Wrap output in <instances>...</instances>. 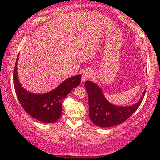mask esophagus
<instances>
[{"mask_svg": "<svg viewBox=\"0 0 160 160\" xmlns=\"http://www.w3.org/2000/svg\"><path fill=\"white\" fill-rule=\"evenodd\" d=\"M92 76V72L90 70H85L82 76V82H85L86 80H88L89 78H90Z\"/></svg>", "mask_w": 160, "mask_h": 160, "instance_id": "obj_1", "label": "esophagus"}]
</instances>
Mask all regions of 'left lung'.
Here are the masks:
<instances>
[{
	"instance_id": "left-lung-1",
	"label": "left lung",
	"mask_w": 160,
	"mask_h": 160,
	"mask_svg": "<svg viewBox=\"0 0 160 160\" xmlns=\"http://www.w3.org/2000/svg\"><path fill=\"white\" fill-rule=\"evenodd\" d=\"M89 98V116L96 126L106 128L123 123L133 113L141 104L145 91L136 104L129 107H117L105 98L101 89L91 81L85 82Z\"/></svg>"
}]
</instances>
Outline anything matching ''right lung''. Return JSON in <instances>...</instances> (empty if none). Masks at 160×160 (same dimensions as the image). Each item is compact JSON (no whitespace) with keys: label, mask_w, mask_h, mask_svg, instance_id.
<instances>
[{"label":"right lung","mask_w":160,"mask_h":160,"mask_svg":"<svg viewBox=\"0 0 160 160\" xmlns=\"http://www.w3.org/2000/svg\"><path fill=\"white\" fill-rule=\"evenodd\" d=\"M19 54L16 59L13 73L16 95L24 110L32 117L42 122L51 123L61 116L64 99L72 89L80 85L81 75L70 78L62 82L55 90L49 92L37 94L31 93L22 88L18 78L17 65Z\"/></svg>","instance_id":"1"}]
</instances>
